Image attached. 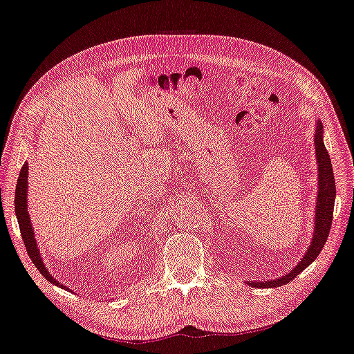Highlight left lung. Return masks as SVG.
<instances>
[{
    "label": "left lung",
    "mask_w": 354,
    "mask_h": 354,
    "mask_svg": "<svg viewBox=\"0 0 354 354\" xmlns=\"http://www.w3.org/2000/svg\"><path fill=\"white\" fill-rule=\"evenodd\" d=\"M315 143H316L317 171H319V192H317V200H316L315 234H313L310 248L305 252V256L301 262H299V265L295 266L288 274L274 279V281H263V282L248 281L250 286H256V288H276V286L290 283L292 279L301 274L306 266H308L311 262H315L319 256V252L322 251L326 239H328L331 223H333V209H335L336 182H335V174H333L331 160L324 145L321 122H317V126H316Z\"/></svg>",
    "instance_id": "obj_1"
}]
</instances>
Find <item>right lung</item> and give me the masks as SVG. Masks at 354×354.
Returning a JSON list of instances; mask_svg holds the SVG:
<instances>
[{
	"instance_id": "right-lung-1",
	"label": "right lung",
	"mask_w": 354,
	"mask_h": 354,
	"mask_svg": "<svg viewBox=\"0 0 354 354\" xmlns=\"http://www.w3.org/2000/svg\"><path fill=\"white\" fill-rule=\"evenodd\" d=\"M15 212H17L19 231H21V237H23V242L26 246V251H28V254L33 262V265L37 266L38 271L41 272V274L48 279L50 283L62 286V288H66L64 285L58 283L55 279L49 274L48 270H46L43 260H41V257H39L35 237H33V231H32V225H30V218H29V212H28V163L23 165L21 171H19V177L17 180Z\"/></svg>"
}]
</instances>
